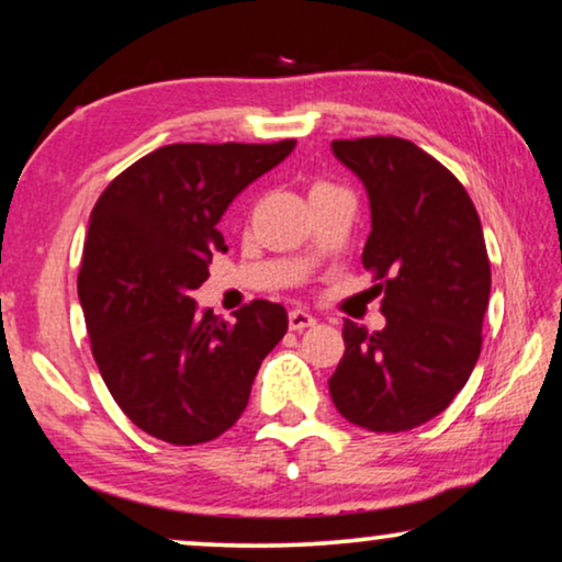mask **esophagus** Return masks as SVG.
I'll return each instance as SVG.
<instances>
[{
    "label": "esophagus",
    "instance_id": "1",
    "mask_svg": "<svg viewBox=\"0 0 562 562\" xmlns=\"http://www.w3.org/2000/svg\"><path fill=\"white\" fill-rule=\"evenodd\" d=\"M315 323H317V319L312 317L310 312H302V310H291L289 312V327H291V330L302 333V330H307V327H312Z\"/></svg>",
    "mask_w": 562,
    "mask_h": 562
}]
</instances>
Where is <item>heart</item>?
<instances>
[{
	"label": "heart",
	"instance_id": "heart-1",
	"mask_svg": "<svg viewBox=\"0 0 562 562\" xmlns=\"http://www.w3.org/2000/svg\"><path fill=\"white\" fill-rule=\"evenodd\" d=\"M323 188H330V186H325V183H317L315 188H312V191H323Z\"/></svg>",
	"mask_w": 562,
	"mask_h": 562
}]
</instances>
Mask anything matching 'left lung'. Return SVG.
Wrapping results in <instances>:
<instances>
[{
  "label": "left lung",
  "instance_id": "1",
  "mask_svg": "<svg viewBox=\"0 0 562 562\" xmlns=\"http://www.w3.org/2000/svg\"><path fill=\"white\" fill-rule=\"evenodd\" d=\"M330 149L367 188L361 263L382 281L387 319L374 333L346 319L330 397L353 426L407 431L447 411L477 363L491 299L483 227L462 183L413 142L369 136Z\"/></svg>",
  "mask_w": 562,
  "mask_h": 562
}]
</instances>
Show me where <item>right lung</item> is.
<instances>
[{"label":"right lung","instance_id":"right-lung-1","mask_svg":"<svg viewBox=\"0 0 562 562\" xmlns=\"http://www.w3.org/2000/svg\"><path fill=\"white\" fill-rule=\"evenodd\" d=\"M296 142L167 144L123 170L90 214L77 291L92 356L134 424L193 447L237 424L252 379L289 327L258 302L227 323L193 291L224 252L222 222L252 180Z\"/></svg>","mask_w":562,"mask_h":562}]
</instances>
